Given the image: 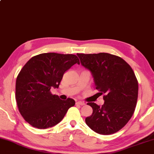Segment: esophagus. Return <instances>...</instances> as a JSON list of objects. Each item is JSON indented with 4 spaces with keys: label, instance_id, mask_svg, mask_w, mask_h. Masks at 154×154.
Here are the masks:
<instances>
[{
    "label": "esophagus",
    "instance_id": "1",
    "mask_svg": "<svg viewBox=\"0 0 154 154\" xmlns=\"http://www.w3.org/2000/svg\"><path fill=\"white\" fill-rule=\"evenodd\" d=\"M76 105H85V103H84V102L82 101H78L76 102Z\"/></svg>",
    "mask_w": 154,
    "mask_h": 154
}]
</instances>
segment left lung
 Segmentation results:
<instances>
[{"label":"left lung","mask_w":154,"mask_h":154,"mask_svg":"<svg viewBox=\"0 0 154 154\" xmlns=\"http://www.w3.org/2000/svg\"><path fill=\"white\" fill-rule=\"evenodd\" d=\"M80 63L91 73L96 89L105 94L102 107L94 103L86 124L96 133L114 134L133 116L138 94V80L132 68L119 56L107 53L77 54Z\"/></svg>","instance_id":"8db88e82"}]
</instances>
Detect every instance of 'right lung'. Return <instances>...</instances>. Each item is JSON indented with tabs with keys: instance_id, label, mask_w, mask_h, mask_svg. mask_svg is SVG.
Wrapping results in <instances>:
<instances>
[{
	"instance_id": "1",
	"label": "right lung",
	"mask_w": 154,
	"mask_h": 154,
	"mask_svg": "<svg viewBox=\"0 0 154 154\" xmlns=\"http://www.w3.org/2000/svg\"><path fill=\"white\" fill-rule=\"evenodd\" d=\"M79 59L74 54L44 53L33 56L23 66L16 82V100L26 122L38 129L59 123L75 105L72 98L60 100L50 89L58 88L63 74Z\"/></svg>"
}]
</instances>
